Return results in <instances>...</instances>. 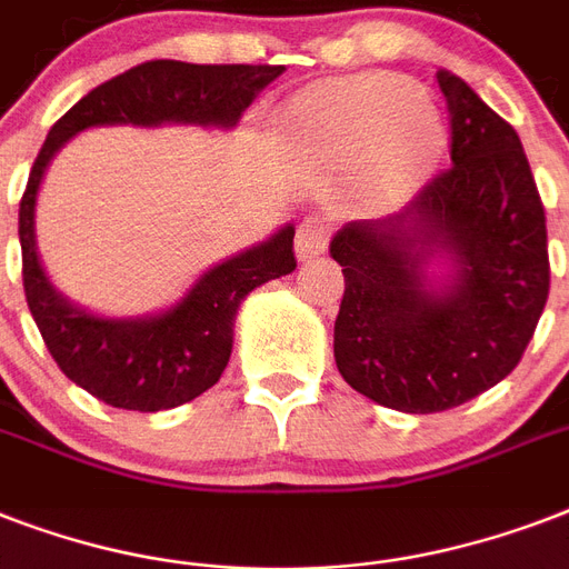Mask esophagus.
I'll return each instance as SVG.
<instances>
[{
  "label": "esophagus",
  "mask_w": 569,
  "mask_h": 569,
  "mask_svg": "<svg viewBox=\"0 0 569 569\" xmlns=\"http://www.w3.org/2000/svg\"><path fill=\"white\" fill-rule=\"evenodd\" d=\"M330 241V223L325 218H307V221L298 227V236H295V250L301 259H312L325 253Z\"/></svg>",
  "instance_id": "34e87169"
}]
</instances>
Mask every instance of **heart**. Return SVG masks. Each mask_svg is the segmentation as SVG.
Returning <instances> with one entry per match:
<instances>
[{
	"label": "heart",
	"instance_id": "1",
	"mask_svg": "<svg viewBox=\"0 0 569 569\" xmlns=\"http://www.w3.org/2000/svg\"><path fill=\"white\" fill-rule=\"evenodd\" d=\"M295 141L328 153H378L387 186H410L440 159L442 120L413 84L387 73L355 76L301 93L283 111Z\"/></svg>",
	"mask_w": 569,
	"mask_h": 569
}]
</instances>
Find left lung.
Masks as SVG:
<instances>
[{
	"instance_id": "1",
	"label": "left lung",
	"mask_w": 569,
	"mask_h": 569,
	"mask_svg": "<svg viewBox=\"0 0 569 569\" xmlns=\"http://www.w3.org/2000/svg\"><path fill=\"white\" fill-rule=\"evenodd\" d=\"M451 164L380 221L330 241L346 274L333 357L346 383L401 413H440L513 372L549 298L547 214L529 159L460 76L437 70ZM433 258L450 262L442 281Z\"/></svg>"
}]
</instances>
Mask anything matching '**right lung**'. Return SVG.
<instances>
[{"label": "right lung", "instance_id": "add662e5", "mask_svg": "<svg viewBox=\"0 0 569 569\" xmlns=\"http://www.w3.org/2000/svg\"><path fill=\"white\" fill-rule=\"evenodd\" d=\"M283 67L274 64H186L144 61L84 93L49 129L29 186L20 200L22 289L31 319L58 369L111 407L171 410L218 383L230 363L232 321L244 295L295 271V227H283L257 248L209 268L171 310L147 319H102L67 301L49 283L34 244V203L47 164L88 127L132 123H197L230 129Z\"/></svg>", "mask_w": 569, "mask_h": 569}]
</instances>
